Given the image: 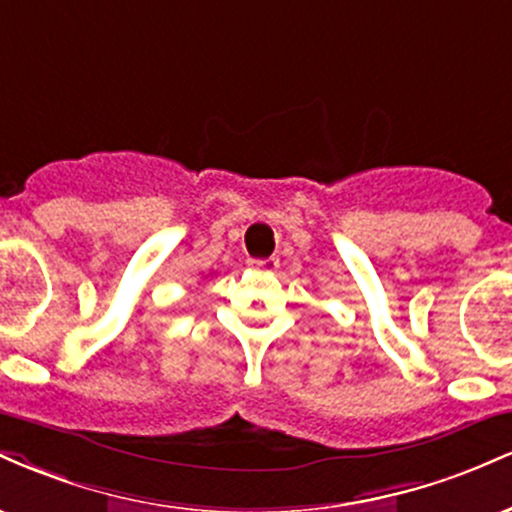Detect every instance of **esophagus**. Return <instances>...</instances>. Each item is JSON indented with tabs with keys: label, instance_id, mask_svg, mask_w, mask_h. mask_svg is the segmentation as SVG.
I'll list each match as a JSON object with an SVG mask.
<instances>
[{
	"label": "esophagus",
	"instance_id": "1",
	"mask_svg": "<svg viewBox=\"0 0 512 512\" xmlns=\"http://www.w3.org/2000/svg\"><path fill=\"white\" fill-rule=\"evenodd\" d=\"M248 267L257 274H274L279 269V260L276 257H267V260H250Z\"/></svg>",
	"mask_w": 512,
	"mask_h": 512
}]
</instances>
